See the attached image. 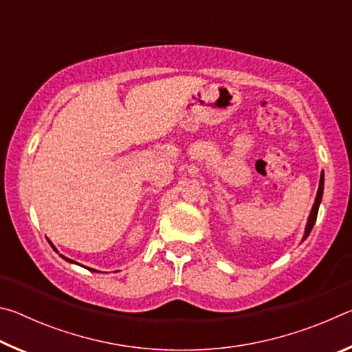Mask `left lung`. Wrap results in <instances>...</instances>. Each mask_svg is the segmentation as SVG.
<instances>
[{
	"instance_id": "8db88e82",
	"label": "left lung",
	"mask_w": 352,
	"mask_h": 352,
	"mask_svg": "<svg viewBox=\"0 0 352 352\" xmlns=\"http://www.w3.org/2000/svg\"><path fill=\"white\" fill-rule=\"evenodd\" d=\"M323 184H324V175L321 174L320 177V186H318V192H317V199H315V204L312 206V211H311V216H309V220H307V225H306V231H305V239L309 236V233H311L314 225H315V220H317V214H318V208H320V201H321V197H323Z\"/></svg>"
}]
</instances>
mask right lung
<instances>
[{
    "label": "right lung",
    "mask_w": 352,
    "mask_h": 352,
    "mask_svg": "<svg viewBox=\"0 0 352 352\" xmlns=\"http://www.w3.org/2000/svg\"><path fill=\"white\" fill-rule=\"evenodd\" d=\"M52 248H54V247H52ZM65 259H67V261H69V262H74V261H71V259H68V258H65Z\"/></svg>",
    "instance_id": "right-lung-1"
}]
</instances>
